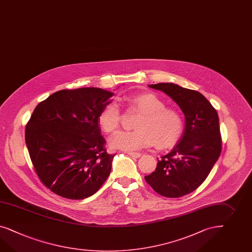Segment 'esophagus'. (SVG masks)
I'll use <instances>...</instances> for the list:
<instances>
[{
	"instance_id": "esophagus-1",
	"label": "esophagus",
	"mask_w": 252,
	"mask_h": 252,
	"mask_svg": "<svg viewBox=\"0 0 252 252\" xmlns=\"http://www.w3.org/2000/svg\"><path fill=\"white\" fill-rule=\"evenodd\" d=\"M127 154H128L129 156L133 157V158H138L141 157L140 153H138V152H133V151L127 152Z\"/></svg>"
}]
</instances>
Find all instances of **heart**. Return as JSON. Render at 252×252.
I'll return each mask as SVG.
<instances>
[{
  "instance_id": "heart-1",
  "label": "heart",
  "mask_w": 252,
  "mask_h": 252,
  "mask_svg": "<svg viewBox=\"0 0 252 252\" xmlns=\"http://www.w3.org/2000/svg\"><path fill=\"white\" fill-rule=\"evenodd\" d=\"M131 110L141 114L134 125L136 130L119 132L110 140L113 148L136 150L155 146L158 150H167L176 145L183 135L184 119L177 109L166 107L156 94L137 91L124 97ZM122 115L117 102L105 105L98 116V125L106 134L119 129Z\"/></svg>"
}]
</instances>
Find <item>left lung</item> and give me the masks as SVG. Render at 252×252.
<instances>
[{
	"label": "left lung",
	"mask_w": 252,
	"mask_h": 252,
	"mask_svg": "<svg viewBox=\"0 0 252 252\" xmlns=\"http://www.w3.org/2000/svg\"><path fill=\"white\" fill-rule=\"evenodd\" d=\"M150 87L162 91L177 102L185 116V127L177 145L158 158L156 170L145 180L164 197H182L204 183L220 156L218 112L197 91L164 82Z\"/></svg>",
	"instance_id": "obj_1"
}]
</instances>
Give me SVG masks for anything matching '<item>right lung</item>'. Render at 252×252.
<instances>
[{"label": "right lung", "instance_id": "obj_1", "mask_svg": "<svg viewBox=\"0 0 252 252\" xmlns=\"http://www.w3.org/2000/svg\"><path fill=\"white\" fill-rule=\"evenodd\" d=\"M113 95L92 87L62 90L34 108L26 143L41 183L56 194L84 199L109 177L115 154L106 151L98 116Z\"/></svg>", "mask_w": 252, "mask_h": 252}]
</instances>
